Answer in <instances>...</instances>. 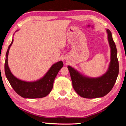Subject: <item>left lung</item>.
I'll list each match as a JSON object with an SVG mask.
<instances>
[{
    "instance_id": "obj_1",
    "label": "left lung",
    "mask_w": 126,
    "mask_h": 126,
    "mask_svg": "<svg viewBox=\"0 0 126 126\" xmlns=\"http://www.w3.org/2000/svg\"><path fill=\"white\" fill-rule=\"evenodd\" d=\"M106 31L110 48V62L107 71L103 75L97 78L88 77L68 66L73 88L82 97L94 98L103 97L111 91L116 83L119 72L117 50L111 32L109 29Z\"/></svg>"
}]
</instances>
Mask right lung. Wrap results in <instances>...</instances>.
I'll list each match as a JSON object with an SVG mask.
<instances>
[{
	"instance_id": "right-lung-1",
	"label": "right lung",
	"mask_w": 126,
	"mask_h": 126,
	"mask_svg": "<svg viewBox=\"0 0 126 126\" xmlns=\"http://www.w3.org/2000/svg\"><path fill=\"white\" fill-rule=\"evenodd\" d=\"M13 43V39L8 47L6 53L5 73L12 88L20 96L26 98H39L47 95L52 91L55 78L58 72L63 67L62 61L54 63L49 71L40 79L34 82H27L16 77L10 72L8 63V57L9 49Z\"/></svg>"
}]
</instances>
